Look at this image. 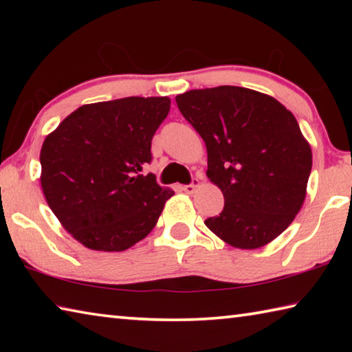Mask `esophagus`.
Instances as JSON below:
<instances>
[{"instance_id": "1", "label": "esophagus", "mask_w": 352, "mask_h": 352, "mask_svg": "<svg viewBox=\"0 0 352 352\" xmlns=\"http://www.w3.org/2000/svg\"><path fill=\"white\" fill-rule=\"evenodd\" d=\"M200 186V180L199 178H194V182L190 183V184H186V186H183V190L186 194H194L195 192V189H197Z\"/></svg>"}]
</instances>
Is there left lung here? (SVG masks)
<instances>
[{
    "mask_svg": "<svg viewBox=\"0 0 352 352\" xmlns=\"http://www.w3.org/2000/svg\"><path fill=\"white\" fill-rule=\"evenodd\" d=\"M206 144L210 182L225 206L205 225L228 245L256 250L283 233L307 194L312 151L292 111L269 94L222 85L175 98Z\"/></svg>",
    "mask_w": 352,
    "mask_h": 352,
    "instance_id": "8db88e82",
    "label": "left lung"
}]
</instances>
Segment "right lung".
<instances>
[{"label": "right lung", "instance_id": "right-lung-1", "mask_svg": "<svg viewBox=\"0 0 352 352\" xmlns=\"http://www.w3.org/2000/svg\"><path fill=\"white\" fill-rule=\"evenodd\" d=\"M170 99L130 96L85 104L41 146L40 183L58 222L83 247L124 252L157 225L174 190L141 175Z\"/></svg>", "mask_w": 352, "mask_h": 352}]
</instances>
